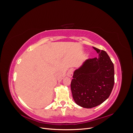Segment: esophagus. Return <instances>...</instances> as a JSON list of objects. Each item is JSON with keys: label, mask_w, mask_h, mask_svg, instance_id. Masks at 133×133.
Masks as SVG:
<instances>
[{"label": "esophagus", "mask_w": 133, "mask_h": 133, "mask_svg": "<svg viewBox=\"0 0 133 133\" xmlns=\"http://www.w3.org/2000/svg\"><path fill=\"white\" fill-rule=\"evenodd\" d=\"M73 70L72 69H70L67 72V76H69L70 78H71L72 76H73Z\"/></svg>", "instance_id": "obj_1"}]
</instances>
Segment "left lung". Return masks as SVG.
<instances>
[{"label": "left lung", "instance_id": "1", "mask_svg": "<svg viewBox=\"0 0 133 133\" xmlns=\"http://www.w3.org/2000/svg\"><path fill=\"white\" fill-rule=\"evenodd\" d=\"M98 58L88 59L74 72L71 82L73 98L78 105L91 108L110 96L114 84V64L104 50L92 47Z\"/></svg>", "mask_w": 133, "mask_h": 133}]
</instances>
